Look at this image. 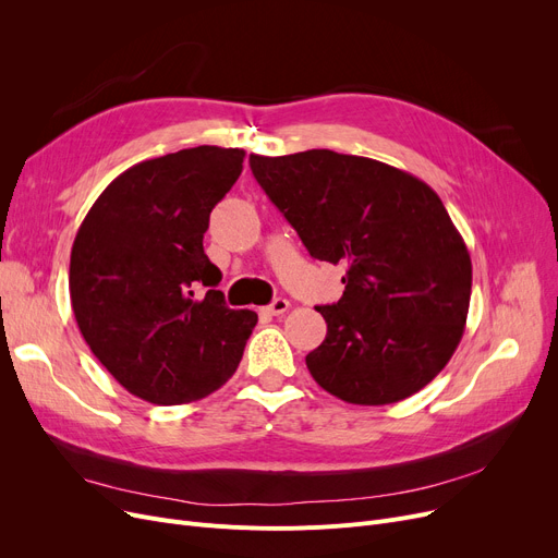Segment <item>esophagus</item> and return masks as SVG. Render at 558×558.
<instances>
[{
  "mask_svg": "<svg viewBox=\"0 0 558 558\" xmlns=\"http://www.w3.org/2000/svg\"><path fill=\"white\" fill-rule=\"evenodd\" d=\"M287 310H289V301H287V299H276L271 305H267L262 312H267V314H271V316H280V314H284Z\"/></svg>",
  "mask_w": 558,
  "mask_h": 558,
  "instance_id": "esophagus-1",
  "label": "esophagus"
}]
</instances>
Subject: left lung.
Returning <instances> with one entry per match:
<instances>
[{
    "label": "left lung",
    "mask_w": 558,
    "mask_h": 558,
    "mask_svg": "<svg viewBox=\"0 0 558 558\" xmlns=\"http://www.w3.org/2000/svg\"><path fill=\"white\" fill-rule=\"evenodd\" d=\"M248 162L310 255L345 267L343 296L316 307L328 335L305 364L318 387L391 404L429 385L463 337L473 287L444 201L412 173L330 149Z\"/></svg>",
    "instance_id": "left-lung-1"
}]
</instances>
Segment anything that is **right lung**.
Listing matches in <instances>:
<instances>
[{"label": "right lung", "instance_id": "right-lung-1", "mask_svg": "<svg viewBox=\"0 0 558 558\" xmlns=\"http://www.w3.org/2000/svg\"><path fill=\"white\" fill-rule=\"evenodd\" d=\"M244 149L194 146L126 169L85 215L70 299L95 357L154 404L210 396L238 371L257 314L226 307L203 251L210 213L242 173ZM203 286L206 294L195 296Z\"/></svg>", "mask_w": 558, "mask_h": 558}]
</instances>
